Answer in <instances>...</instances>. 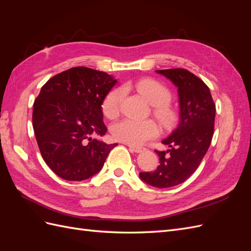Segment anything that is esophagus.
<instances>
[{
  "mask_svg": "<svg viewBox=\"0 0 251 251\" xmlns=\"http://www.w3.org/2000/svg\"><path fill=\"white\" fill-rule=\"evenodd\" d=\"M128 148H130V150L132 151H134V153H142V151H146L147 149L146 148H141V147H134V146H128Z\"/></svg>",
  "mask_w": 251,
  "mask_h": 251,
  "instance_id": "34e87169",
  "label": "esophagus"
}]
</instances>
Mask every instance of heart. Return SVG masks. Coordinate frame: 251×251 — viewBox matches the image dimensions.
<instances>
[{
	"label": "heart",
	"instance_id": "b5f03b06",
	"mask_svg": "<svg viewBox=\"0 0 251 251\" xmlns=\"http://www.w3.org/2000/svg\"><path fill=\"white\" fill-rule=\"evenodd\" d=\"M135 87L150 103L154 104V115L163 126L169 127L175 124L177 119V113L170 104L172 93L168 88L161 82L151 78H143L136 81ZM124 94V89L117 88L111 90L104 96L101 102V110L105 117L113 119L119 115ZM111 133L113 138L117 141L131 146H139L156 138L159 135V126L155 121L151 119L138 120L125 118L112 126Z\"/></svg>",
	"mask_w": 251,
	"mask_h": 251
}]
</instances>
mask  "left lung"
Listing matches in <instances>:
<instances>
[{
	"mask_svg": "<svg viewBox=\"0 0 251 251\" xmlns=\"http://www.w3.org/2000/svg\"><path fill=\"white\" fill-rule=\"evenodd\" d=\"M178 87L180 121L162 141L168 151L155 150L160 165L154 172L140 173V178L158 188L178 185L198 169L214 135L216 104L209 88L201 78L182 68L157 70Z\"/></svg>",
	"mask_w": 251,
	"mask_h": 251,
	"instance_id": "obj_1",
	"label": "left lung"
}]
</instances>
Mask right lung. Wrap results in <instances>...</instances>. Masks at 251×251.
I'll use <instances>...</instances> for the list:
<instances>
[{
	"label": "right lung",
	"mask_w": 251,
	"mask_h": 251,
	"mask_svg": "<svg viewBox=\"0 0 251 251\" xmlns=\"http://www.w3.org/2000/svg\"><path fill=\"white\" fill-rule=\"evenodd\" d=\"M115 83L108 73L74 67L42 87L33 103V130L44 161L60 178L92 177L117 146L92 138L108 131L101 102Z\"/></svg>",
	"instance_id": "right-lung-1"
}]
</instances>
